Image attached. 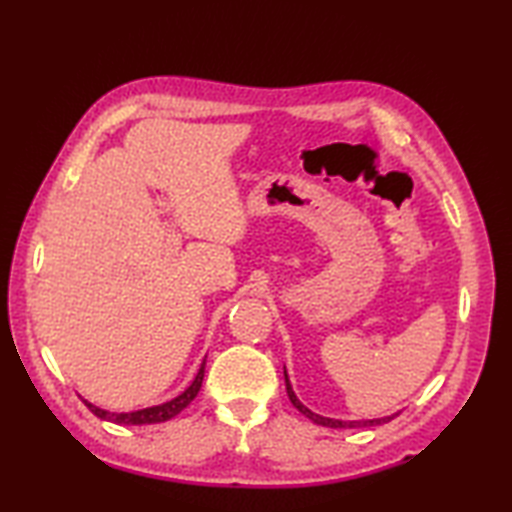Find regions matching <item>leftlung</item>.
<instances>
[{"label":"left lung","mask_w":512,"mask_h":512,"mask_svg":"<svg viewBox=\"0 0 512 512\" xmlns=\"http://www.w3.org/2000/svg\"><path fill=\"white\" fill-rule=\"evenodd\" d=\"M284 381H287V393H289V400H291V404L296 406V409L302 413V415H307V418L311 420V422H316V424H320V427H329V429H357V427H377V424H384V422H391L395 415H386V418H375V420H334V418H323V415H318V413H314V411H309L305 404H302L298 397H296V393H293V388H291V381H289V377H287V370H284Z\"/></svg>","instance_id":"obj_1"}]
</instances>
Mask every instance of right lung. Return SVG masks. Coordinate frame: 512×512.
Wrapping results in <instances>:
<instances>
[{"instance_id": "1", "label": "right lung", "mask_w": 512, "mask_h": 512, "mask_svg": "<svg viewBox=\"0 0 512 512\" xmlns=\"http://www.w3.org/2000/svg\"><path fill=\"white\" fill-rule=\"evenodd\" d=\"M203 377H205V361L201 363V368H198L192 384H189L178 397H173V400L164 402V404L149 406V409H140V411H131V413H112L106 409H99V406L90 404L88 400H83V402L101 420H108L115 424H158V422H167L171 418H176L180 411L187 409V406L194 402V397L198 395V391H201V386H203Z\"/></svg>"}]
</instances>
